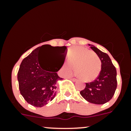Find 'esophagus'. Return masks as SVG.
<instances>
[{
	"mask_svg": "<svg viewBox=\"0 0 131 131\" xmlns=\"http://www.w3.org/2000/svg\"><path fill=\"white\" fill-rule=\"evenodd\" d=\"M70 78L71 80L73 81H74V82H75V81H77V79H76V78Z\"/></svg>",
	"mask_w": 131,
	"mask_h": 131,
	"instance_id": "esophagus-1",
	"label": "esophagus"
}]
</instances>
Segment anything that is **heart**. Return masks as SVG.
I'll list each match as a JSON object with an SVG mask.
<instances>
[{
  "label": "heart",
  "mask_w": 131,
  "mask_h": 131,
  "mask_svg": "<svg viewBox=\"0 0 131 131\" xmlns=\"http://www.w3.org/2000/svg\"><path fill=\"white\" fill-rule=\"evenodd\" d=\"M102 63L98 55L92 51L82 47H74L69 50L67 61L61 67L63 76L73 73L75 68L76 74L82 80L94 81L98 77Z\"/></svg>",
  "instance_id": "1"
}]
</instances>
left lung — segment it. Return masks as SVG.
Returning <instances> with one entry per match:
<instances>
[{"label":"left lung","instance_id":"obj_1","mask_svg":"<svg viewBox=\"0 0 131 131\" xmlns=\"http://www.w3.org/2000/svg\"><path fill=\"white\" fill-rule=\"evenodd\" d=\"M91 48L101 60V71L94 81L85 83V88L80 92V94L90 103L104 104L112 99L116 89V70L108 54L94 46Z\"/></svg>","mask_w":131,"mask_h":131}]
</instances>
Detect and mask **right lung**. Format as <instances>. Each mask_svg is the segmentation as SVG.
<instances>
[{"label":"right lung","instance_id":"right-lung-1","mask_svg":"<svg viewBox=\"0 0 131 131\" xmlns=\"http://www.w3.org/2000/svg\"><path fill=\"white\" fill-rule=\"evenodd\" d=\"M47 49L57 51L58 55L63 57L65 55L67 48L66 46L52 47L50 45L39 47L23 60L18 72L21 94L28 103L36 107H42L53 100L56 95L57 82L62 79L56 72L60 70L64 62L55 72L45 68L40 54Z\"/></svg>","mask_w":131,"mask_h":131}]
</instances>
